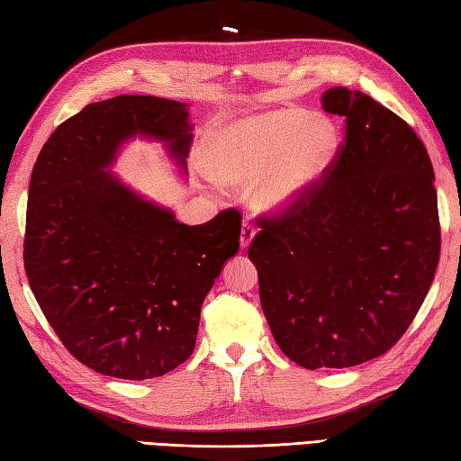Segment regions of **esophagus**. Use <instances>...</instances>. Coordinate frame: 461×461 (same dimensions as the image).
<instances>
[{
	"label": "esophagus",
	"instance_id": "esophagus-1",
	"mask_svg": "<svg viewBox=\"0 0 461 461\" xmlns=\"http://www.w3.org/2000/svg\"><path fill=\"white\" fill-rule=\"evenodd\" d=\"M253 238H256V228H253V225L246 220V221H243V225H241V238H240L241 248L243 249L249 248V243L253 241Z\"/></svg>",
	"mask_w": 461,
	"mask_h": 461
}]
</instances>
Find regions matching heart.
Wrapping results in <instances>:
<instances>
[{"label": "heart", "instance_id": "1", "mask_svg": "<svg viewBox=\"0 0 461 461\" xmlns=\"http://www.w3.org/2000/svg\"><path fill=\"white\" fill-rule=\"evenodd\" d=\"M339 146L337 126L295 106L221 126L203 146V166L221 184H251L256 208L283 213L299 208Z\"/></svg>", "mask_w": 461, "mask_h": 461}]
</instances>
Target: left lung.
I'll use <instances>...</instances> for the list:
<instances>
[{"label": "left lung", "mask_w": 461, "mask_h": 461, "mask_svg": "<svg viewBox=\"0 0 461 461\" xmlns=\"http://www.w3.org/2000/svg\"><path fill=\"white\" fill-rule=\"evenodd\" d=\"M322 109L345 140L299 208L259 218L248 258L273 339L299 366L384 355L422 307L439 261L434 168L408 122L335 86Z\"/></svg>", "instance_id": "left-lung-1"}]
</instances>
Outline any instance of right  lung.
<instances>
[{
	"mask_svg": "<svg viewBox=\"0 0 461 461\" xmlns=\"http://www.w3.org/2000/svg\"><path fill=\"white\" fill-rule=\"evenodd\" d=\"M164 140L184 166V103L121 95L86 104L49 136L27 195L23 261L33 295L71 355L106 376L144 380L194 352L202 303L240 249L241 215L185 225L109 166L132 136Z\"/></svg>",
	"mask_w": 461,
	"mask_h": 461,
	"instance_id": "1",
	"label": "right lung"
}]
</instances>
